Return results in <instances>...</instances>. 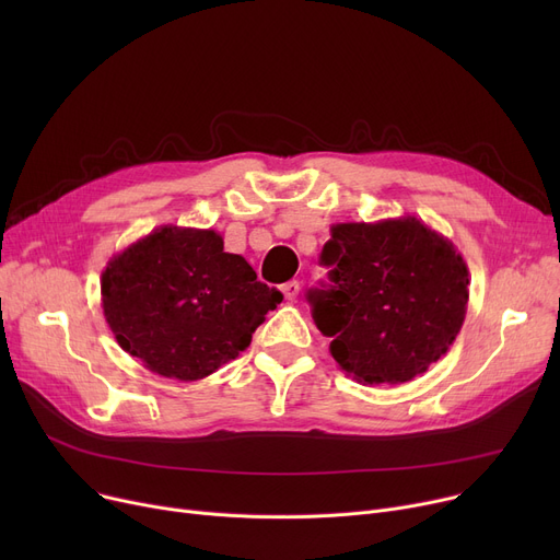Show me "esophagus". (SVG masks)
Listing matches in <instances>:
<instances>
[{
	"label": "esophagus",
	"instance_id": "34e87169",
	"mask_svg": "<svg viewBox=\"0 0 560 560\" xmlns=\"http://www.w3.org/2000/svg\"><path fill=\"white\" fill-rule=\"evenodd\" d=\"M281 292H283V298H285L288 302H292V300H295V298L300 295V283H298V281H288V283L281 285Z\"/></svg>",
	"mask_w": 560,
	"mask_h": 560
}]
</instances>
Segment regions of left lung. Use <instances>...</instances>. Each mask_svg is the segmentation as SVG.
I'll return each mask as SVG.
<instances>
[{"instance_id":"left-lung-1","label":"left lung","mask_w":560,"mask_h":560,"mask_svg":"<svg viewBox=\"0 0 560 560\" xmlns=\"http://www.w3.org/2000/svg\"><path fill=\"white\" fill-rule=\"evenodd\" d=\"M329 290L311 292L338 368L363 386L406 384L447 354L469 300V270L416 215L331 224Z\"/></svg>"}]
</instances>
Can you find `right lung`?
Wrapping results in <instances>:
<instances>
[{
    "mask_svg": "<svg viewBox=\"0 0 560 560\" xmlns=\"http://www.w3.org/2000/svg\"><path fill=\"white\" fill-rule=\"evenodd\" d=\"M281 300L241 254L224 252L213 229L163 224L102 272V308L117 345L147 370L179 381L233 361Z\"/></svg>",
    "mask_w": 560,
    "mask_h": 560,
    "instance_id": "obj_1",
    "label": "right lung"
}]
</instances>
